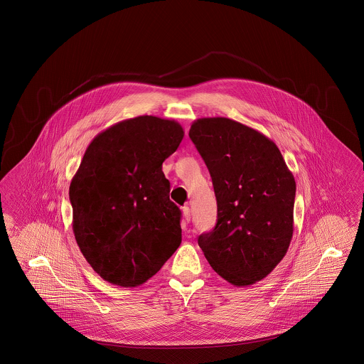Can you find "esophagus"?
<instances>
[{"label": "esophagus", "mask_w": 364, "mask_h": 364, "mask_svg": "<svg viewBox=\"0 0 364 364\" xmlns=\"http://www.w3.org/2000/svg\"><path fill=\"white\" fill-rule=\"evenodd\" d=\"M183 217H184V220H186V222L191 221L192 214H191L189 206H184V208H183Z\"/></svg>", "instance_id": "esophagus-1"}]
</instances>
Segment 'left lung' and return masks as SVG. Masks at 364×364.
I'll use <instances>...</instances> for the list:
<instances>
[{
  "instance_id": "1",
  "label": "left lung",
  "mask_w": 364,
  "mask_h": 364,
  "mask_svg": "<svg viewBox=\"0 0 364 364\" xmlns=\"http://www.w3.org/2000/svg\"><path fill=\"white\" fill-rule=\"evenodd\" d=\"M189 136L209 169L217 198V223L198 237V246L232 285L263 280L292 240V172L269 138L230 118H198Z\"/></svg>"
}]
</instances>
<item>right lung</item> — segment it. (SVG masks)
Returning a JSON list of instances; mask_svg holds the SVG:
<instances>
[{
  "instance_id": "obj_1",
  "label": "right lung",
  "mask_w": 364,
  "mask_h": 364,
  "mask_svg": "<svg viewBox=\"0 0 364 364\" xmlns=\"http://www.w3.org/2000/svg\"><path fill=\"white\" fill-rule=\"evenodd\" d=\"M184 138L173 119L139 116L101 132L72 178V229L107 283H146L181 243V212L169 200L163 161Z\"/></svg>"
}]
</instances>
